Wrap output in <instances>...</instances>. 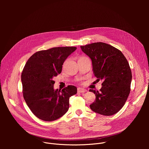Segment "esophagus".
Masks as SVG:
<instances>
[{"instance_id": "34e87169", "label": "esophagus", "mask_w": 149, "mask_h": 149, "mask_svg": "<svg viewBox=\"0 0 149 149\" xmlns=\"http://www.w3.org/2000/svg\"><path fill=\"white\" fill-rule=\"evenodd\" d=\"M77 91L78 93H86L87 91V90L84 89V88H78Z\"/></svg>"}]
</instances>
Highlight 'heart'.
I'll return each mask as SVG.
<instances>
[{
  "label": "heart",
  "instance_id": "heart-1",
  "mask_svg": "<svg viewBox=\"0 0 149 149\" xmlns=\"http://www.w3.org/2000/svg\"><path fill=\"white\" fill-rule=\"evenodd\" d=\"M85 58V57H84V56H81V57H80V58H79V59H81V58Z\"/></svg>",
  "mask_w": 149,
  "mask_h": 149
}]
</instances>
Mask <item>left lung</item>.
I'll return each mask as SVG.
<instances>
[{
    "instance_id": "8db88e82",
    "label": "left lung",
    "mask_w": 149,
    "mask_h": 149,
    "mask_svg": "<svg viewBox=\"0 0 149 149\" xmlns=\"http://www.w3.org/2000/svg\"><path fill=\"white\" fill-rule=\"evenodd\" d=\"M80 47L91 58L93 71L98 81H103L100 91L90 90L95 95V101L90 104V109L104 116L116 114L130 92L132 74L128 61L120 50L103 42Z\"/></svg>"
}]
</instances>
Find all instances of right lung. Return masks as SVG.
<instances>
[{"label":"right lung","mask_w":149,"mask_h":149,"mask_svg":"<svg viewBox=\"0 0 149 149\" xmlns=\"http://www.w3.org/2000/svg\"><path fill=\"white\" fill-rule=\"evenodd\" d=\"M76 47H55L40 51L28 60L21 75L23 96L33 114L38 118L52 121L69 109L70 97L77 93L74 86L54 90L53 77L62 71L63 62Z\"/></svg>","instance_id":"right-lung-1"}]
</instances>
